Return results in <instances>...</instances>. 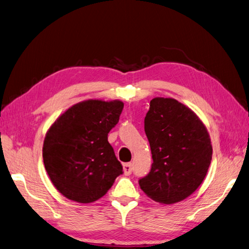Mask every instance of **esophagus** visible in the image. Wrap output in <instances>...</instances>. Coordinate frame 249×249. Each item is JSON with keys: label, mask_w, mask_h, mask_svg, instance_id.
Returning <instances> with one entry per match:
<instances>
[{"label": "esophagus", "mask_w": 249, "mask_h": 249, "mask_svg": "<svg viewBox=\"0 0 249 249\" xmlns=\"http://www.w3.org/2000/svg\"><path fill=\"white\" fill-rule=\"evenodd\" d=\"M123 169H124V174L126 176H129L132 173V164L131 163H125L123 165Z\"/></svg>", "instance_id": "34e87169"}]
</instances>
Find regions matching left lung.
<instances>
[{
	"label": "left lung",
	"mask_w": 249,
	"mask_h": 249,
	"mask_svg": "<svg viewBox=\"0 0 249 249\" xmlns=\"http://www.w3.org/2000/svg\"><path fill=\"white\" fill-rule=\"evenodd\" d=\"M144 129L154 162L147 176L139 180L140 187L159 203L184 200L201 185L212 161L206 127L177 100L155 98Z\"/></svg>",
	"instance_id": "left-lung-1"
}]
</instances>
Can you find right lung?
<instances>
[{"mask_svg": "<svg viewBox=\"0 0 249 249\" xmlns=\"http://www.w3.org/2000/svg\"><path fill=\"white\" fill-rule=\"evenodd\" d=\"M123 107L121 101L82 102L49 128L43 145L44 165L55 188L67 199L97 201L123 174L107 138Z\"/></svg>", "mask_w": 249, "mask_h": 249, "instance_id": "obj_1", "label": "right lung"}]
</instances>
